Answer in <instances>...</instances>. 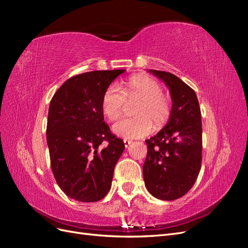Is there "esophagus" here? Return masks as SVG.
<instances>
[{
  "label": "esophagus",
  "instance_id": "34e87169",
  "mask_svg": "<svg viewBox=\"0 0 248 248\" xmlns=\"http://www.w3.org/2000/svg\"><path fill=\"white\" fill-rule=\"evenodd\" d=\"M131 140H124V146L127 148V147H129L130 146V144H131Z\"/></svg>",
  "mask_w": 248,
  "mask_h": 248
}]
</instances>
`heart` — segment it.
Instances as JSON below:
<instances>
[{
	"instance_id": "obj_1",
	"label": "heart",
	"mask_w": 248,
	"mask_h": 248,
	"mask_svg": "<svg viewBox=\"0 0 248 248\" xmlns=\"http://www.w3.org/2000/svg\"><path fill=\"white\" fill-rule=\"evenodd\" d=\"M161 85L148 76H132L124 82L122 90L110 85L103 93L101 109L114 121L122 115L126 100L139 99L133 107L134 117L123 118L112 125V132L123 139H140L166 125L170 117L171 104L163 94Z\"/></svg>"
}]
</instances>
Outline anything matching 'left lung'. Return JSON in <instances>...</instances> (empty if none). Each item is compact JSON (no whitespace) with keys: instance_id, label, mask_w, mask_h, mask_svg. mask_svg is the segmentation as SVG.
Returning <instances> with one entry per match:
<instances>
[{"instance_id":"1","label":"left lung","mask_w":248,"mask_h":248,"mask_svg":"<svg viewBox=\"0 0 248 248\" xmlns=\"http://www.w3.org/2000/svg\"><path fill=\"white\" fill-rule=\"evenodd\" d=\"M166 82L171 97L168 124L146 140L144 181L153 197L174 201L188 192L202 164V118L196 92L170 72L150 69Z\"/></svg>"}]
</instances>
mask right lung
<instances>
[{
    "label": "right lung",
    "instance_id": "obj_1",
    "mask_svg": "<svg viewBox=\"0 0 248 248\" xmlns=\"http://www.w3.org/2000/svg\"><path fill=\"white\" fill-rule=\"evenodd\" d=\"M125 70L78 74L58 89L49 103L46 140L51 170L67 197L97 202L110 189L124 142L104 122V91Z\"/></svg>",
    "mask_w": 248,
    "mask_h": 248
}]
</instances>
